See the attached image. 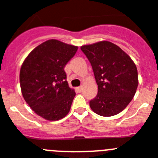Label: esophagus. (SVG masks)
Returning <instances> with one entry per match:
<instances>
[{
	"label": "esophagus",
	"instance_id": "34e87169",
	"mask_svg": "<svg viewBox=\"0 0 158 158\" xmlns=\"http://www.w3.org/2000/svg\"><path fill=\"white\" fill-rule=\"evenodd\" d=\"M76 89H77V90H78V91H79V92H82V86H79V87L76 88Z\"/></svg>",
	"mask_w": 158,
	"mask_h": 158
}]
</instances>
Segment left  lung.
<instances>
[{"mask_svg": "<svg viewBox=\"0 0 158 158\" xmlns=\"http://www.w3.org/2000/svg\"><path fill=\"white\" fill-rule=\"evenodd\" d=\"M89 60L98 84V94L89 102L102 116L120 113L132 100L139 79L136 65L119 46L107 41L81 46Z\"/></svg>", "mask_w": 158, "mask_h": 158, "instance_id": "8db88e82", "label": "left lung"}]
</instances>
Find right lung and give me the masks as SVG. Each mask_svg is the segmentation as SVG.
Masks as SVG:
<instances>
[{
	"label": "right lung",
	"instance_id": "obj_1",
	"mask_svg": "<svg viewBox=\"0 0 158 158\" xmlns=\"http://www.w3.org/2000/svg\"><path fill=\"white\" fill-rule=\"evenodd\" d=\"M77 49V46L51 39L31 51L21 66L23 97L45 120H60L70 111L76 92L69 86L64 67Z\"/></svg>",
	"mask_w": 158,
	"mask_h": 158
}]
</instances>
